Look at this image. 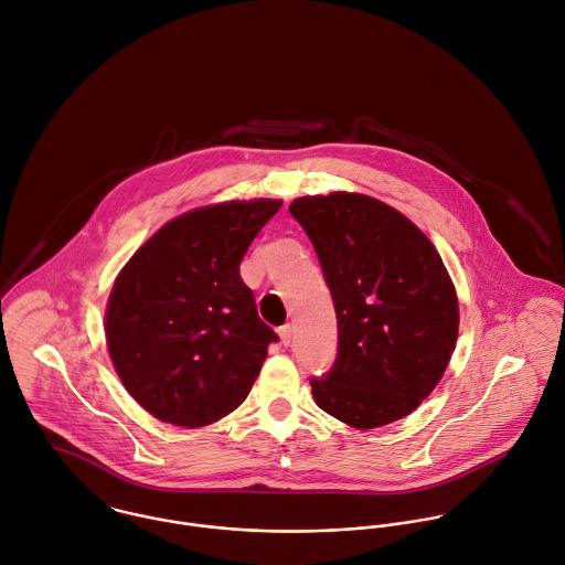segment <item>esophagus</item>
Wrapping results in <instances>:
<instances>
[{"mask_svg":"<svg viewBox=\"0 0 565 565\" xmlns=\"http://www.w3.org/2000/svg\"><path fill=\"white\" fill-rule=\"evenodd\" d=\"M277 332H279V339H281V342L288 347V344H290V340H292V326H290V323H286V326H281Z\"/></svg>","mask_w":565,"mask_h":565,"instance_id":"34e87169","label":"esophagus"}]
</instances>
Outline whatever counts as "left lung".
<instances>
[{"instance_id":"obj_1","label":"left lung","mask_w":565,"mask_h":565,"mask_svg":"<svg viewBox=\"0 0 565 565\" xmlns=\"http://www.w3.org/2000/svg\"><path fill=\"white\" fill-rule=\"evenodd\" d=\"M290 214L319 255L339 353L312 377L319 408L358 430L411 415L439 384L458 337V299L435 244L391 205L349 192L303 196Z\"/></svg>"}]
</instances>
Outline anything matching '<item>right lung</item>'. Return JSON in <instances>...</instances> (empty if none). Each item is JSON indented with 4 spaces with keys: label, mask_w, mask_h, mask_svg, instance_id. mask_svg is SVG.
<instances>
[{
    "label": "right lung",
    "mask_w": 565,
    "mask_h": 565,
    "mask_svg": "<svg viewBox=\"0 0 565 565\" xmlns=\"http://www.w3.org/2000/svg\"><path fill=\"white\" fill-rule=\"evenodd\" d=\"M281 201H231L161 226L119 270L105 332L115 371L152 417L201 428L248 395L277 334L239 262Z\"/></svg>",
    "instance_id": "obj_1"
}]
</instances>
